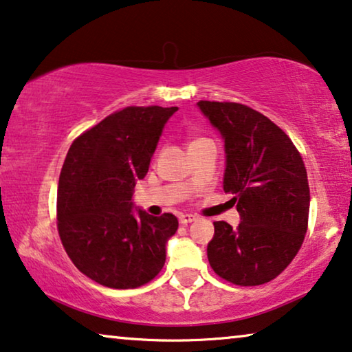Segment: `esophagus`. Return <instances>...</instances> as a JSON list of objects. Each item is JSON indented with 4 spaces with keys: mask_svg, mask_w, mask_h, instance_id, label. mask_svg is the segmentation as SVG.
Segmentation results:
<instances>
[{
    "mask_svg": "<svg viewBox=\"0 0 352 352\" xmlns=\"http://www.w3.org/2000/svg\"><path fill=\"white\" fill-rule=\"evenodd\" d=\"M195 220H196V217L191 215V214H183V215L178 217V221H180L182 225H188V223H191V221H195Z\"/></svg>",
    "mask_w": 352,
    "mask_h": 352,
    "instance_id": "1",
    "label": "esophagus"
}]
</instances>
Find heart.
Instances as JSON below:
<instances>
[{
    "label": "heart",
    "mask_w": 352,
    "mask_h": 352,
    "mask_svg": "<svg viewBox=\"0 0 352 352\" xmlns=\"http://www.w3.org/2000/svg\"><path fill=\"white\" fill-rule=\"evenodd\" d=\"M199 140H202V138H195V140H192V142H191V145H192V143H196V142H199Z\"/></svg>",
    "instance_id": "b5f03b06"
}]
</instances>
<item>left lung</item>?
I'll return each instance as SVG.
<instances>
[{
  "label": "left lung",
  "mask_w": 352,
  "mask_h": 352,
  "mask_svg": "<svg viewBox=\"0 0 352 352\" xmlns=\"http://www.w3.org/2000/svg\"><path fill=\"white\" fill-rule=\"evenodd\" d=\"M225 140V192L241 223L214 221L207 256L215 274L250 287L273 280L298 254L308 230L309 185L289 135L265 115L236 102H197Z\"/></svg>",
  "instance_id": "8db88e82"
}]
</instances>
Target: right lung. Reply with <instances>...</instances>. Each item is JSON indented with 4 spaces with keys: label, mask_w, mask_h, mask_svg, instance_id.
Returning a JSON list of instances; mask_svg holds the SVG:
<instances>
[{
    "label": "right lung",
    "mask_w": 352,
    "mask_h": 352,
    "mask_svg": "<svg viewBox=\"0 0 352 352\" xmlns=\"http://www.w3.org/2000/svg\"><path fill=\"white\" fill-rule=\"evenodd\" d=\"M177 107H127L73 140L57 190V230L73 265L97 284L137 289L160 274L178 220L132 212V190L145 178Z\"/></svg>",
    "instance_id": "1"
}]
</instances>
